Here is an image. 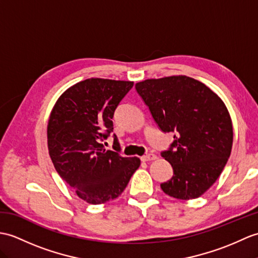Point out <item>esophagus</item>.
I'll return each mask as SVG.
<instances>
[{"label": "esophagus", "mask_w": 258, "mask_h": 258, "mask_svg": "<svg viewBox=\"0 0 258 258\" xmlns=\"http://www.w3.org/2000/svg\"><path fill=\"white\" fill-rule=\"evenodd\" d=\"M157 158V156L155 154H147L145 155V156H143L141 159L143 161H152V160H155Z\"/></svg>", "instance_id": "obj_1"}]
</instances>
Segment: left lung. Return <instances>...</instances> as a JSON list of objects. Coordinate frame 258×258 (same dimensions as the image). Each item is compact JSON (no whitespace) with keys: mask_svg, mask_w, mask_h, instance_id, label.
Instances as JSON below:
<instances>
[{"mask_svg":"<svg viewBox=\"0 0 258 258\" xmlns=\"http://www.w3.org/2000/svg\"><path fill=\"white\" fill-rule=\"evenodd\" d=\"M135 88L158 127L173 134L170 147L161 152L173 175L160 188L176 199L199 198L217 181L231 155L233 127L223 101L187 76L147 79Z\"/></svg>","mask_w":258,"mask_h":258,"instance_id":"obj_1","label":"left lung"}]
</instances>
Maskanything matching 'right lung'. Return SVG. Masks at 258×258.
<instances>
[{
  "label": "right lung",
  "mask_w": 258,
  "mask_h": 258,
  "mask_svg": "<svg viewBox=\"0 0 258 258\" xmlns=\"http://www.w3.org/2000/svg\"><path fill=\"white\" fill-rule=\"evenodd\" d=\"M134 82L91 78L60 95L50 113L47 142L52 164L76 195L101 205L121 195L141 165L137 157L105 151L112 118ZM114 143L118 146L117 137Z\"/></svg>",
  "instance_id": "1"
}]
</instances>
